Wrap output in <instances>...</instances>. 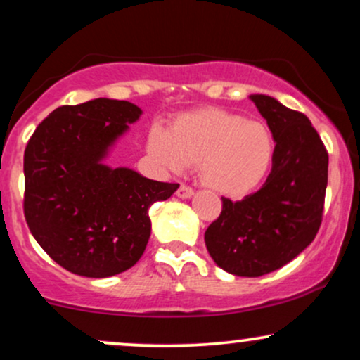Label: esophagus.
I'll return each instance as SVG.
<instances>
[{
    "instance_id": "obj_1",
    "label": "esophagus",
    "mask_w": 360,
    "mask_h": 360,
    "mask_svg": "<svg viewBox=\"0 0 360 360\" xmlns=\"http://www.w3.org/2000/svg\"><path fill=\"white\" fill-rule=\"evenodd\" d=\"M176 194H177V198L188 199V198H191L193 194H194V189L191 188V186H188V184H181L179 188H177Z\"/></svg>"
}]
</instances>
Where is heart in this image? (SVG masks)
Returning <instances> with one entry per match:
<instances>
[{
  "label": "heart",
  "mask_w": 360,
  "mask_h": 360,
  "mask_svg": "<svg viewBox=\"0 0 360 360\" xmlns=\"http://www.w3.org/2000/svg\"><path fill=\"white\" fill-rule=\"evenodd\" d=\"M147 146L155 161L172 171L198 164L201 179L231 198L246 196L265 183L276 153L266 124L219 107L181 114L171 131L154 125Z\"/></svg>",
  "instance_id": "b5f03b06"
}]
</instances>
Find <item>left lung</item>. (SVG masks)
<instances>
[{
    "instance_id": "obj_1",
    "label": "left lung",
    "mask_w": 360,
    "mask_h": 360,
    "mask_svg": "<svg viewBox=\"0 0 360 360\" xmlns=\"http://www.w3.org/2000/svg\"><path fill=\"white\" fill-rule=\"evenodd\" d=\"M276 142L265 184L241 201L223 199L205 233L216 265L238 276H262L292 262L319 233L328 153L307 115L268 95H251Z\"/></svg>"
}]
</instances>
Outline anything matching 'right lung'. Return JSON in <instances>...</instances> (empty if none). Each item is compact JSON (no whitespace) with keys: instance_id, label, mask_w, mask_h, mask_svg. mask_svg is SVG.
Here are the masks:
<instances>
[{"instance_id":"add662e5","label":"right lung","mask_w":360,"mask_h":360,"mask_svg":"<svg viewBox=\"0 0 360 360\" xmlns=\"http://www.w3.org/2000/svg\"><path fill=\"white\" fill-rule=\"evenodd\" d=\"M141 114L131 102L95 98L58 107L30 137L25 219L46 255L72 274L105 278L136 265L150 236L149 207L179 188L102 164Z\"/></svg>"}]
</instances>
